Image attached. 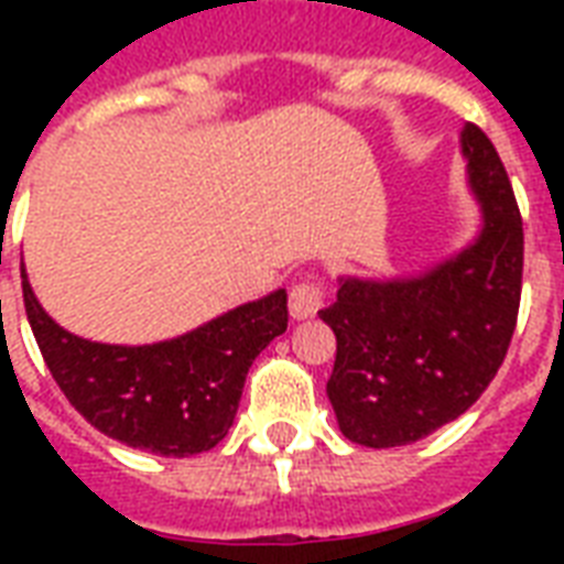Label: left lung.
<instances>
[{"instance_id": "left-lung-1", "label": "left lung", "mask_w": 564, "mask_h": 564, "mask_svg": "<svg viewBox=\"0 0 564 564\" xmlns=\"http://www.w3.org/2000/svg\"><path fill=\"white\" fill-rule=\"evenodd\" d=\"M25 316L66 401L105 436L161 456H193L228 436L251 362L286 330V292L248 301L152 345H101L48 316L20 263Z\"/></svg>"}]
</instances>
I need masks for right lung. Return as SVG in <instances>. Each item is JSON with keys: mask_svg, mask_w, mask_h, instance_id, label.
Wrapping results in <instances>:
<instances>
[{"mask_svg": "<svg viewBox=\"0 0 564 564\" xmlns=\"http://www.w3.org/2000/svg\"><path fill=\"white\" fill-rule=\"evenodd\" d=\"M463 158L482 216L471 246L421 278H343L334 304L318 310L336 336L327 398L357 445H410L459 419L507 357L524 269L521 213L480 128H463Z\"/></svg>", "mask_w": 564, "mask_h": 564, "instance_id": "obj_1", "label": "right lung"}]
</instances>
